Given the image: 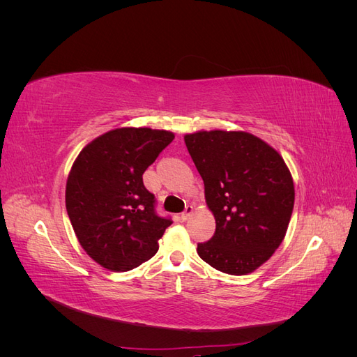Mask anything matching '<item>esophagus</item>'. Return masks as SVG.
Segmentation results:
<instances>
[{
    "mask_svg": "<svg viewBox=\"0 0 357 357\" xmlns=\"http://www.w3.org/2000/svg\"><path fill=\"white\" fill-rule=\"evenodd\" d=\"M192 213H193V207H192V205H188V207L185 208V211L181 213L180 219H181L183 222H186V220L190 218V215H192Z\"/></svg>",
    "mask_w": 357,
    "mask_h": 357,
    "instance_id": "34e87169",
    "label": "esophagus"
}]
</instances>
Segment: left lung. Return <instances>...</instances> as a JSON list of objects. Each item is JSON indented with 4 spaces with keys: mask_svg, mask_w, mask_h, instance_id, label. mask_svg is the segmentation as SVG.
I'll return each instance as SVG.
<instances>
[{
    "mask_svg": "<svg viewBox=\"0 0 357 357\" xmlns=\"http://www.w3.org/2000/svg\"><path fill=\"white\" fill-rule=\"evenodd\" d=\"M204 180L215 232L197 252L231 275L253 273L284 240L295 202L290 171L277 150L243 131L185 135Z\"/></svg>",
    "mask_w": 357,
    "mask_h": 357,
    "instance_id": "1",
    "label": "left lung"
}]
</instances>
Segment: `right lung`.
I'll list each match as a JSON object with an SVG mask.
<instances>
[{
    "mask_svg": "<svg viewBox=\"0 0 357 357\" xmlns=\"http://www.w3.org/2000/svg\"><path fill=\"white\" fill-rule=\"evenodd\" d=\"M174 134L150 128H117L95 138L74 160L66 205L75 236L96 264L129 271L153 257L172 223L155 211L143 183Z\"/></svg>",
    "mask_w": 357,
    "mask_h": 357,
    "instance_id": "right-lung-1",
    "label": "right lung"
}]
</instances>
